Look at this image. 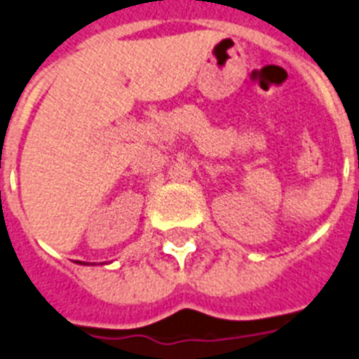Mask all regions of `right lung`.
Instances as JSON below:
<instances>
[{
	"instance_id": "right-lung-1",
	"label": "right lung",
	"mask_w": 359,
	"mask_h": 359,
	"mask_svg": "<svg viewBox=\"0 0 359 359\" xmlns=\"http://www.w3.org/2000/svg\"><path fill=\"white\" fill-rule=\"evenodd\" d=\"M78 263H83V265H88V263H85V262H78Z\"/></svg>"
}]
</instances>
